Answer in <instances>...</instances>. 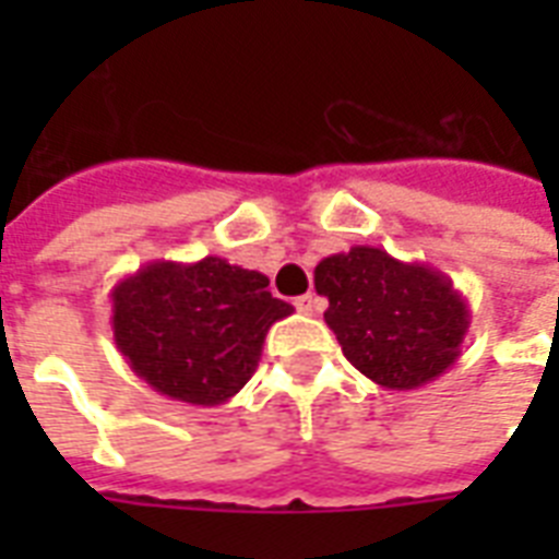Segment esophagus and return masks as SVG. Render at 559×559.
<instances>
[{
    "mask_svg": "<svg viewBox=\"0 0 559 559\" xmlns=\"http://www.w3.org/2000/svg\"><path fill=\"white\" fill-rule=\"evenodd\" d=\"M322 307H324V301L319 296H313V293H307V296H298L296 298V310H298V313L313 316V313H319Z\"/></svg>",
    "mask_w": 559,
    "mask_h": 559,
    "instance_id": "esophagus-1",
    "label": "esophagus"
}]
</instances>
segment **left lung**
<instances>
[{
	"mask_svg": "<svg viewBox=\"0 0 559 559\" xmlns=\"http://www.w3.org/2000/svg\"><path fill=\"white\" fill-rule=\"evenodd\" d=\"M316 293L331 301L324 322L342 354L382 389H420L461 357L467 298L426 263L397 261L377 246H350L319 261Z\"/></svg>",
	"mask_w": 559,
	"mask_h": 559,
	"instance_id": "1",
	"label": "left lung"
}]
</instances>
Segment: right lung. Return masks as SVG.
Segmentation results:
<instances>
[{"label": "right lung", "mask_w": 559, "mask_h": 559, "mask_svg": "<svg viewBox=\"0 0 559 559\" xmlns=\"http://www.w3.org/2000/svg\"><path fill=\"white\" fill-rule=\"evenodd\" d=\"M270 278L209 254L151 261L112 287V336L151 389L191 406H219L258 368L263 340L293 307Z\"/></svg>", "instance_id": "obj_1"}]
</instances>
